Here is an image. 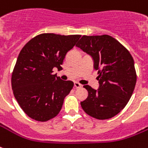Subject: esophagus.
I'll use <instances>...</instances> for the list:
<instances>
[{"label":"esophagus","instance_id":"esophagus-1","mask_svg":"<svg viewBox=\"0 0 148 148\" xmlns=\"http://www.w3.org/2000/svg\"><path fill=\"white\" fill-rule=\"evenodd\" d=\"M81 86H82V85H81L80 83H78V82H77V81H75V82H74V87H75L76 88H81Z\"/></svg>","mask_w":148,"mask_h":148}]
</instances>
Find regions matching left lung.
<instances>
[{"mask_svg": "<svg viewBox=\"0 0 148 148\" xmlns=\"http://www.w3.org/2000/svg\"><path fill=\"white\" fill-rule=\"evenodd\" d=\"M76 47L92 57L97 71V90L84 85L88 96L81 101L84 112L98 120L111 118L128 103L137 81L134 63L126 47L111 36L84 35Z\"/></svg>", "mask_w": 148, "mask_h": 148, "instance_id": "1", "label": "left lung"}]
</instances>
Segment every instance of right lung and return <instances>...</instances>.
I'll list each match as a JSON object with an SVG mask.
<instances>
[{
    "mask_svg": "<svg viewBox=\"0 0 148 148\" xmlns=\"http://www.w3.org/2000/svg\"><path fill=\"white\" fill-rule=\"evenodd\" d=\"M81 37L41 34L22 48L12 72L11 86L17 103L28 117L44 122L59 114L74 83L60 80L53 69H62L66 53Z\"/></svg>",
    "mask_w": 148,
    "mask_h": 148,
    "instance_id": "1",
    "label": "right lung"
}]
</instances>
